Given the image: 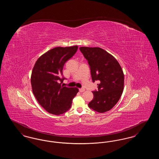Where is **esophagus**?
Listing matches in <instances>:
<instances>
[{
  "label": "esophagus",
  "mask_w": 159,
  "mask_h": 159,
  "mask_svg": "<svg viewBox=\"0 0 159 159\" xmlns=\"http://www.w3.org/2000/svg\"><path fill=\"white\" fill-rule=\"evenodd\" d=\"M79 91L80 92H83L84 91H85V89L84 88H80V89H79Z\"/></svg>",
  "instance_id": "obj_1"
}]
</instances>
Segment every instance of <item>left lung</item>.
<instances>
[{
    "label": "left lung",
    "mask_w": 159,
    "mask_h": 159,
    "mask_svg": "<svg viewBox=\"0 0 159 159\" xmlns=\"http://www.w3.org/2000/svg\"><path fill=\"white\" fill-rule=\"evenodd\" d=\"M91 70L92 82L99 81L98 91H92L93 98L89 107L98 113L110 110L120 98L124 86L121 67L111 54L100 48L80 47Z\"/></svg>",
    "instance_id": "obj_1"
}]
</instances>
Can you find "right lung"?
Segmentation results:
<instances>
[{"label":"right lung","mask_w":159,"mask_h":159,"mask_svg":"<svg viewBox=\"0 0 159 159\" xmlns=\"http://www.w3.org/2000/svg\"><path fill=\"white\" fill-rule=\"evenodd\" d=\"M77 49V46L55 48L35 63L31 77L32 90L38 102L49 113L60 115L67 112L79 92L77 88L61 85L65 79L62 77L64 65Z\"/></svg>","instance_id":"obj_1"}]
</instances>
